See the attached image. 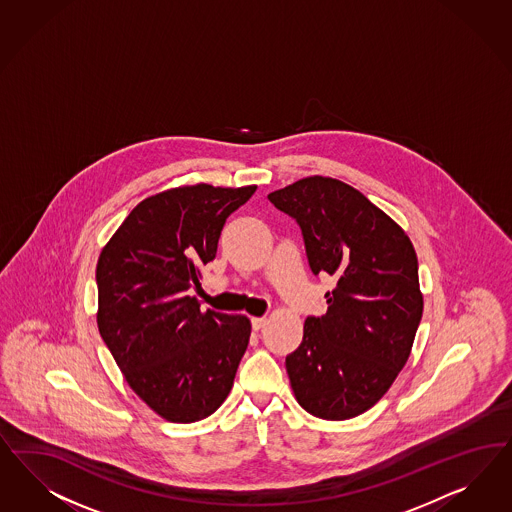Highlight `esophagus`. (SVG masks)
<instances>
[{
	"mask_svg": "<svg viewBox=\"0 0 512 512\" xmlns=\"http://www.w3.org/2000/svg\"><path fill=\"white\" fill-rule=\"evenodd\" d=\"M265 324H267V318H265V316H262V318H260V316H254V318H252V328L256 331L262 330Z\"/></svg>",
	"mask_w": 512,
	"mask_h": 512,
	"instance_id": "34e87169",
	"label": "esophagus"
}]
</instances>
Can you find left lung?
Segmentation results:
<instances>
[{
    "label": "left lung",
    "mask_w": 512,
    "mask_h": 512,
    "mask_svg": "<svg viewBox=\"0 0 512 512\" xmlns=\"http://www.w3.org/2000/svg\"><path fill=\"white\" fill-rule=\"evenodd\" d=\"M267 198L296 218L314 275L337 279L328 313L305 320L301 345L286 356L294 396L318 418H354L411 356L424 311L413 243L360 190L331 177H305Z\"/></svg>",
    "instance_id": "obj_1"
}]
</instances>
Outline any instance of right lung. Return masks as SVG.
I'll return each mask as SVG.
<instances>
[{
  "label": "right lung",
  "instance_id": "1",
  "mask_svg": "<svg viewBox=\"0 0 512 512\" xmlns=\"http://www.w3.org/2000/svg\"><path fill=\"white\" fill-rule=\"evenodd\" d=\"M254 192L169 188L143 199L99 254V333L133 392L167 422L215 413L247 350V316L201 311L188 290L215 260L226 218Z\"/></svg>",
  "mask_w": 512,
  "mask_h": 512
}]
</instances>
